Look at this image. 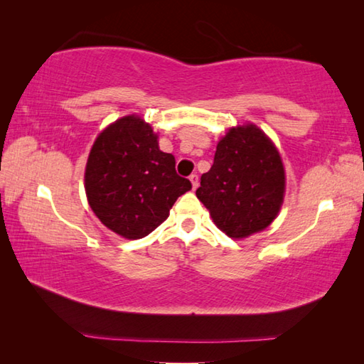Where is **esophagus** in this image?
I'll return each instance as SVG.
<instances>
[{"label":"esophagus","mask_w":364,"mask_h":364,"mask_svg":"<svg viewBox=\"0 0 364 364\" xmlns=\"http://www.w3.org/2000/svg\"><path fill=\"white\" fill-rule=\"evenodd\" d=\"M190 182H191V185H193V190H196L198 185H199V177H198V174H191V176H190Z\"/></svg>","instance_id":"34e87169"}]
</instances>
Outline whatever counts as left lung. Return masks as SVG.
Masks as SVG:
<instances>
[{
  "label": "left lung",
  "mask_w": 364,
  "mask_h": 364,
  "mask_svg": "<svg viewBox=\"0 0 364 364\" xmlns=\"http://www.w3.org/2000/svg\"><path fill=\"white\" fill-rule=\"evenodd\" d=\"M284 195L285 169L279 151L255 124L229 129L196 190L218 229L237 240L268 228Z\"/></svg>",
  "instance_id": "8db88e82"
}]
</instances>
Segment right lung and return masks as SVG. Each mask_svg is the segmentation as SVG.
I'll return each instance as SVG.
<instances>
[{"mask_svg": "<svg viewBox=\"0 0 364 364\" xmlns=\"http://www.w3.org/2000/svg\"><path fill=\"white\" fill-rule=\"evenodd\" d=\"M84 181L93 213L127 240L149 235L191 190L176 173L174 156L160 151L157 134L139 115L119 118L98 135Z\"/></svg>", "mask_w": 364, "mask_h": 364, "instance_id": "add662e5", "label": "right lung"}]
</instances>
